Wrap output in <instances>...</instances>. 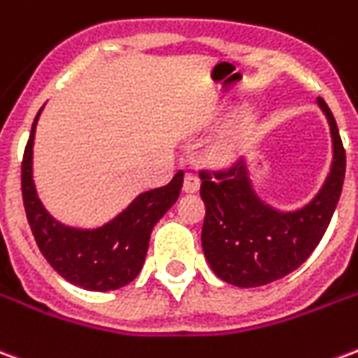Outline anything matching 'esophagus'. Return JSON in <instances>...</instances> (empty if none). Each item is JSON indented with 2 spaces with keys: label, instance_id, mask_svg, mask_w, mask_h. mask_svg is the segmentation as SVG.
I'll return each mask as SVG.
<instances>
[{
  "label": "esophagus",
  "instance_id": "1",
  "mask_svg": "<svg viewBox=\"0 0 358 358\" xmlns=\"http://www.w3.org/2000/svg\"><path fill=\"white\" fill-rule=\"evenodd\" d=\"M199 189V178L194 174H186L184 176V192L186 194H195Z\"/></svg>",
  "mask_w": 358,
  "mask_h": 358
}]
</instances>
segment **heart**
Here are the masks:
<instances>
[{"instance_id":"1","label":"heart","mask_w":358,"mask_h":358,"mask_svg":"<svg viewBox=\"0 0 358 358\" xmlns=\"http://www.w3.org/2000/svg\"><path fill=\"white\" fill-rule=\"evenodd\" d=\"M251 136L249 118H236L209 148V159L217 164H230L248 145Z\"/></svg>"}]
</instances>
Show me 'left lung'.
<instances>
[{"label":"left lung","instance_id":"8db88e82","mask_svg":"<svg viewBox=\"0 0 358 358\" xmlns=\"http://www.w3.org/2000/svg\"><path fill=\"white\" fill-rule=\"evenodd\" d=\"M316 103L330 126L331 164L318 194L303 207L280 210L264 203L245 161L230 171L199 174L203 253L226 284L259 287L287 276L307 261L330 224L345 178V149L330 107L322 97Z\"/></svg>","mask_w":358,"mask_h":358}]
</instances>
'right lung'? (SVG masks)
Returning <instances> with one entry per match:
<instances>
[{
    "label": "right lung",
    "mask_w": 358,
    "mask_h": 358,
    "mask_svg": "<svg viewBox=\"0 0 358 358\" xmlns=\"http://www.w3.org/2000/svg\"><path fill=\"white\" fill-rule=\"evenodd\" d=\"M42 109L34 118L20 174L22 201L36 243L45 261L66 282L90 292L118 289L140 274L148 255L151 230L178 199L184 172L174 174L166 186L136 195L124 210L103 226L74 228L63 224L51 217L40 201L32 174L36 124Z\"/></svg>",
    "instance_id": "1"
}]
</instances>
